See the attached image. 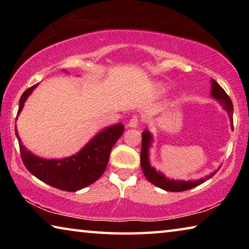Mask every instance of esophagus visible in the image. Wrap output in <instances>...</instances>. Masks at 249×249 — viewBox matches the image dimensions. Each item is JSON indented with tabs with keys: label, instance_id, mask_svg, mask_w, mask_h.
Wrapping results in <instances>:
<instances>
[{
	"label": "esophagus",
	"instance_id": "34e87169",
	"mask_svg": "<svg viewBox=\"0 0 249 249\" xmlns=\"http://www.w3.org/2000/svg\"><path fill=\"white\" fill-rule=\"evenodd\" d=\"M141 124V120L138 119L137 116H133L132 119L129 120V122H128V124H127V127H129V128H136V127H138V125Z\"/></svg>",
	"mask_w": 249,
	"mask_h": 249
}]
</instances>
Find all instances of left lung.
<instances>
[{
    "label": "left lung",
    "mask_w": 249,
    "mask_h": 249,
    "mask_svg": "<svg viewBox=\"0 0 249 249\" xmlns=\"http://www.w3.org/2000/svg\"><path fill=\"white\" fill-rule=\"evenodd\" d=\"M211 94L215 100H217L223 108L226 109L229 113L231 125L233 128V103L230 96L226 94V92L223 90V88L218 84L215 80H212V90H211ZM151 142H153V137L149 130H144L142 134V150H141V166L142 170L144 172L147 180L155 184L162 190L171 191V192H181L189 190V189L196 188L197 185L205 182L206 180L216 174V171L212 172V174L204 177L203 179L195 180V181H183V180H174L166 178V176L161 174L160 171H156L155 168L150 166L149 163V147L151 146Z\"/></svg>",
    "instance_id": "1"
}]
</instances>
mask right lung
Listing matches in <instances>:
<instances>
[{
    "label": "right lung",
    "mask_w": 249,
    "mask_h": 249,
    "mask_svg": "<svg viewBox=\"0 0 249 249\" xmlns=\"http://www.w3.org/2000/svg\"><path fill=\"white\" fill-rule=\"evenodd\" d=\"M38 86L35 84L24 92L19 99L18 116L22 111L25 101ZM124 132L121 123L108 126L96 134L83 148L71 157L64 159H44L33 155L23 146L15 128L18 140L20 157L26 169L36 178L52 187L64 191L74 192L95 182L107 169L112 147Z\"/></svg>",
    "instance_id": "right-lung-1"
}]
</instances>
